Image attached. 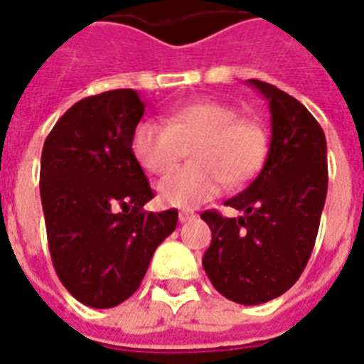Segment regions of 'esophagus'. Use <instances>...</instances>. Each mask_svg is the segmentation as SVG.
Returning a JSON list of instances; mask_svg holds the SVG:
<instances>
[{
	"instance_id": "34e87169",
	"label": "esophagus",
	"mask_w": 364,
	"mask_h": 364,
	"mask_svg": "<svg viewBox=\"0 0 364 364\" xmlns=\"http://www.w3.org/2000/svg\"><path fill=\"white\" fill-rule=\"evenodd\" d=\"M178 218H180V222H182V224H184V222H191V220H196L197 216L193 213H190V210H182V213L178 214Z\"/></svg>"
}]
</instances>
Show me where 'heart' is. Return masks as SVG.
Masks as SVG:
<instances>
[{
	"mask_svg": "<svg viewBox=\"0 0 364 364\" xmlns=\"http://www.w3.org/2000/svg\"><path fill=\"white\" fill-rule=\"evenodd\" d=\"M190 151L193 165L159 184V199L191 208L218 196L226 184L241 186L258 171L266 134L256 121L241 119L237 109L218 100H196L173 108L163 121L146 119L132 134V154L150 174L171 173Z\"/></svg>",
	"mask_w": 364,
	"mask_h": 364,
	"instance_id": "obj_1",
	"label": "heart"
}]
</instances>
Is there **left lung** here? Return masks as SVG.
Returning a JSON list of instances; mask_svg holds the SVG:
<instances>
[{
	"label": "left lung",
	"mask_w": 364,
	"mask_h": 364,
	"mask_svg": "<svg viewBox=\"0 0 364 364\" xmlns=\"http://www.w3.org/2000/svg\"><path fill=\"white\" fill-rule=\"evenodd\" d=\"M267 100L272 142L252 184L226 205L205 210L213 241L203 267L222 296L243 306L269 302L296 283L314 250L328 186L325 132L304 104L275 85L247 81Z\"/></svg>",
	"instance_id": "left-lung-1"
}]
</instances>
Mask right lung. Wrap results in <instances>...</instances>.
<instances>
[{
    "instance_id": "right-lung-1",
    "label": "right lung",
    "mask_w": 364,
    "mask_h": 364,
    "mask_svg": "<svg viewBox=\"0 0 364 364\" xmlns=\"http://www.w3.org/2000/svg\"><path fill=\"white\" fill-rule=\"evenodd\" d=\"M144 108L132 89L87 97L43 144L39 191L53 266L89 308H114L132 296L178 222L176 208L142 210L154 199L132 154Z\"/></svg>"
}]
</instances>
